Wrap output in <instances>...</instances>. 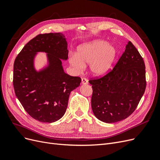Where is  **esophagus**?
Masks as SVG:
<instances>
[{"label": "esophagus", "instance_id": "esophagus-1", "mask_svg": "<svg viewBox=\"0 0 160 160\" xmlns=\"http://www.w3.org/2000/svg\"><path fill=\"white\" fill-rule=\"evenodd\" d=\"M81 83L83 85H87L88 84V80L85 78H82L81 79Z\"/></svg>", "mask_w": 160, "mask_h": 160}]
</instances>
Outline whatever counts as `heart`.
Here are the masks:
<instances>
[{
  "label": "heart",
  "mask_w": 160,
  "mask_h": 160,
  "mask_svg": "<svg viewBox=\"0 0 160 160\" xmlns=\"http://www.w3.org/2000/svg\"><path fill=\"white\" fill-rule=\"evenodd\" d=\"M116 57V50L108 42L96 40L80 45L77 55L72 53L69 62L73 69L80 72L89 65V71L95 76L103 75L111 68Z\"/></svg>",
  "instance_id": "b5f03b06"
}]
</instances>
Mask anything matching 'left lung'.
Listing matches in <instances>:
<instances>
[{"instance_id":"8db88e82","label":"left lung","mask_w":160,"mask_h":160,"mask_svg":"<svg viewBox=\"0 0 160 160\" xmlns=\"http://www.w3.org/2000/svg\"><path fill=\"white\" fill-rule=\"evenodd\" d=\"M89 82L93 89L91 108L97 118L108 123L126 119L136 109L146 90L143 58L129 41L114 68Z\"/></svg>"}]
</instances>
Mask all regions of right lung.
Listing matches in <instances>:
<instances>
[{
  "label": "right lung",
  "mask_w": 160,
  "mask_h": 160,
  "mask_svg": "<svg viewBox=\"0 0 160 160\" xmlns=\"http://www.w3.org/2000/svg\"><path fill=\"white\" fill-rule=\"evenodd\" d=\"M38 52L47 53L48 65L37 72L33 60ZM63 34H40L27 42L14 62L13 86L17 98L32 118L52 123L64 115L71 92L81 79L64 72L61 60L68 59Z\"/></svg>",
  "instance_id": "1"
}]
</instances>
